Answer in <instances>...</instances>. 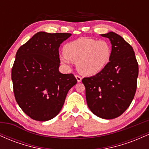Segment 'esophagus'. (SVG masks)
Returning <instances> with one entry per match:
<instances>
[{"mask_svg":"<svg viewBox=\"0 0 149 149\" xmlns=\"http://www.w3.org/2000/svg\"><path fill=\"white\" fill-rule=\"evenodd\" d=\"M75 77H76V78L77 81H78V83H80V82H81V80H82L81 77L79 76H78V75L75 76Z\"/></svg>","mask_w":149,"mask_h":149,"instance_id":"34e87169","label":"esophagus"}]
</instances>
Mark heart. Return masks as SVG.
<instances>
[{"mask_svg":"<svg viewBox=\"0 0 149 149\" xmlns=\"http://www.w3.org/2000/svg\"><path fill=\"white\" fill-rule=\"evenodd\" d=\"M64 55L60 57L62 64L69 66L76 63L78 71L86 76H92L103 70L110 61L112 49L105 40L80 38L66 44L63 48Z\"/></svg>","mask_w":149,"mask_h":149,"instance_id":"heart-1","label":"heart"}]
</instances>
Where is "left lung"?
<instances>
[{
  "mask_svg": "<svg viewBox=\"0 0 149 149\" xmlns=\"http://www.w3.org/2000/svg\"><path fill=\"white\" fill-rule=\"evenodd\" d=\"M111 43L112 54L101 72L82 82L89 109L101 118L113 119L125 111L134 99L139 67L132 47L111 31L101 34Z\"/></svg>",
  "mask_w": 149,
  "mask_h": 149,
  "instance_id": "8db88e82",
  "label": "left lung"
}]
</instances>
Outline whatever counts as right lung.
<instances>
[{
    "instance_id": "1",
    "label": "right lung",
    "mask_w": 149,
    "mask_h": 149,
    "mask_svg": "<svg viewBox=\"0 0 149 149\" xmlns=\"http://www.w3.org/2000/svg\"><path fill=\"white\" fill-rule=\"evenodd\" d=\"M71 33L40 31L19 48L12 69L15 100L22 110L38 121L60 112L74 76L59 72V47Z\"/></svg>"
}]
</instances>
